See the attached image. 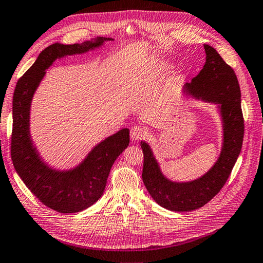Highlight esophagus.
<instances>
[{"label":"esophagus","mask_w":263,"mask_h":263,"mask_svg":"<svg viewBox=\"0 0 263 263\" xmlns=\"http://www.w3.org/2000/svg\"><path fill=\"white\" fill-rule=\"evenodd\" d=\"M145 134H146V130L143 126H133L130 132L131 139L133 141H138V140L143 139L145 137Z\"/></svg>","instance_id":"34e87169"}]
</instances>
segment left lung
<instances>
[{"label":"left lung","mask_w":263,"mask_h":263,"mask_svg":"<svg viewBox=\"0 0 263 263\" xmlns=\"http://www.w3.org/2000/svg\"><path fill=\"white\" fill-rule=\"evenodd\" d=\"M204 49L206 63L203 69L191 83L185 84L182 91L218 105L224 138L221 155L214 166L193 181H172L162 175L149 144L141 141L144 157L142 180L146 191L157 204L174 212L197 210L216 196L230 177L242 148L244 120L239 82L233 68L214 48L204 45Z\"/></svg>","instance_id":"left-lung-1"}]
</instances>
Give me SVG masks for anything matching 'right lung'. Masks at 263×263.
<instances>
[{"instance_id":"1","label":"right lung","mask_w":263,"mask_h":263,"mask_svg":"<svg viewBox=\"0 0 263 263\" xmlns=\"http://www.w3.org/2000/svg\"><path fill=\"white\" fill-rule=\"evenodd\" d=\"M111 38L99 36L83 44H53L42 50L19 81L13 94L11 158L17 175L42 204L59 213H77L99 200L114 161L129 145L130 131L122 129L103 140L74 169L59 172L41 160L30 137V105L46 69L57 58L84 53Z\"/></svg>"}]
</instances>
